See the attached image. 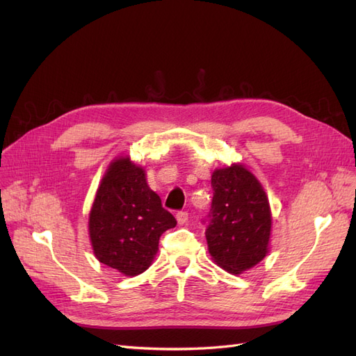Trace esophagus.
Wrapping results in <instances>:
<instances>
[{"instance_id":"obj_1","label":"esophagus","mask_w":356,"mask_h":356,"mask_svg":"<svg viewBox=\"0 0 356 356\" xmlns=\"http://www.w3.org/2000/svg\"><path fill=\"white\" fill-rule=\"evenodd\" d=\"M177 221H178V224L179 225H182V224H186L187 221H188V213L187 212H184V211H181V212H178L177 215Z\"/></svg>"}]
</instances>
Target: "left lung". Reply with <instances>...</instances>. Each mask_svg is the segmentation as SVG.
Masks as SVG:
<instances>
[{
	"instance_id": "1",
	"label": "left lung",
	"mask_w": 356,
	"mask_h": 356,
	"mask_svg": "<svg viewBox=\"0 0 356 356\" xmlns=\"http://www.w3.org/2000/svg\"><path fill=\"white\" fill-rule=\"evenodd\" d=\"M208 251L213 263L232 275H241L268 254L272 234V211L268 197L245 165L215 169Z\"/></svg>"
}]
</instances>
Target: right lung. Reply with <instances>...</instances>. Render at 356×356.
I'll list each match as a JSON object with an SVG mask.
<instances>
[{
  "instance_id": "add662e5",
  "label": "right lung",
  "mask_w": 356,
  "mask_h": 356,
  "mask_svg": "<svg viewBox=\"0 0 356 356\" xmlns=\"http://www.w3.org/2000/svg\"><path fill=\"white\" fill-rule=\"evenodd\" d=\"M177 220L148 187L143 166L129 156L115 157L101 179L89 212V238L98 261L124 276L152 266L159 239Z\"/></svg>"
}]
</instances>
